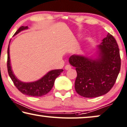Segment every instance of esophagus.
Returning a JSON list of instances; mask_svg holds the SVG:
<instances>
[{"label": "esophagus", "instance_id": "obj_1", "mask_svg": "<svg viewBox=\"0 0 127 127\" xmlns=\"http://www.w3.org/2000/svg\"><path fill=\"white\" fill-rule=\"evenodd\" d=\"M65 69L66 70H70L71 68V66L70 65H69V64H67V65H66L65 66Z\"/></svg>", "mask_w": 127, "mask_h": 127}]
</instances>
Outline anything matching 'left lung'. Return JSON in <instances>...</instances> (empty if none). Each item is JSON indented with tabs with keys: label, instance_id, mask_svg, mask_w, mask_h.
<instances>
[{
	"label": "left lung",
	"instance_id": "obj_1",
	"mask_svg": "<svg viewBox=\"0 0 127 127\" xmlns=\"http://www.w3.org/2000/svg\"><path fill=\"white\" fill-rule=\"evenodd\" d=\"M102 41L98 46L100 51L98 59L78 55L69 59L77 72L75 91L83 97H95L107 94L114 86L120 71V50L115 38L108 33Z\"/></svg>",
	"mask_w": 127,
	"mask_h": 127
}]
</instances>
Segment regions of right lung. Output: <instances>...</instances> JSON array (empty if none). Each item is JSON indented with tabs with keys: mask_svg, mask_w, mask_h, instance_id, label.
Segmentation results:
<instances>
[{
	"mask_svg": "<svg viewBox=\"0 0 127 127\" xmlns=\"http://www.w3.org/2000/svg\"><path fill=\"white\" fill-rule=\"evenodd\" d=\"M26 29H28V26H22L20 27L19 29L16 32L14 35H16L20 31ZM7 66L8 75L14 83V85L19 91H20L22 94L26 95L35 96V97H40V96L45 95L49 92H50L53 87L56 78L60 75L61 72L63 71V70L62 69L52 70L48 73H47L39 80L35 81V82H28V83L21 82L15 77L12 70H11L10 62L9 46H8L7 49Z\"/></svg>",
	"mask_w": 127,
	"mask_h": 127,
	"instance_id": "add662e5",
	"label": "right lung"
}]
</instances>
